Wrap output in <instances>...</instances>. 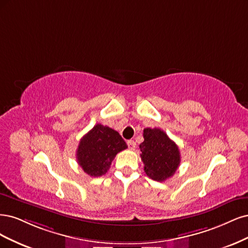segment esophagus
<instances>
[{"mask_svg":"<svg viewBox=\"0 0 248 248\" xmlns=\"http://www.w3.org/2000/svg\"><path fill=\"white\" fill-rule=\"evenodd\" d=\"M126 143H127V146H129L130 149H135L136 148V142L134 140H129Z\"/></svg>","mask_w":248,"mask_h":248,"instance_id":"esophagus-1","label":"esophagus"}]
</instances>
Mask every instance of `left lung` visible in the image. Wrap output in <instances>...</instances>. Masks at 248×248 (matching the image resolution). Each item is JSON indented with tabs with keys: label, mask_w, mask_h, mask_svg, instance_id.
Returning a JSON list of instances; mask_svg holds the SVG:
<instances>
[{
	"label": "left lung",
	"mask_w": 248,
	"mask_h": 248,
	"mask_svg": "<svg viewBox=\"0 0 248 248\" xmlns=\"http://www.w3.org/2000/svg\"><path fill=\"white\" fill-rule=\"evenodd\" d=\"M143 137L144 141L139 147L147 176L155 181H165L172 177L180 164L178 146L157 127L144 129Z\"/></svg>",
	"instance_id": "8db88e82"
}]
</instances>
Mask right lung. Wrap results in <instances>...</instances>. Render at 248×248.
Masks as SVG:
<instances>
[{
  "label": "right lung",
  "mask_w": 248,
  "mask_h": 248,
  "mask_svg": "<svg viewBox=\"0 0 248 248\" xmlns=\"http://www.w3.org/2000/svg\"><path fill=\"white\" fill-rule=\"evenodd\" d=\"M125 148L126 143L118 132L98 124L79 142L77 163L90 176H102L109 170L115 155Z\"/></svg>",
  "instance_id": "right-lung-1"
}]
</instances>
